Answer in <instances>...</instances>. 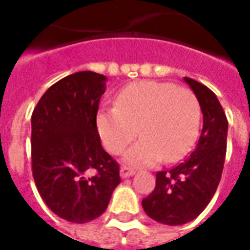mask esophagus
<instances>
[{"label":"esophagus","instance_id":"obj_1","mask_svg":"<svg viewBox=\"0 0 250 250\" xmlns=\"http://www.w3.org/2000/svg\"><path fill=\"white\" fill-rule=\"evenodd\" d=\"M135 174V171L132 170V168L130 167H122L120 168V177L122 178H128V177H131V175H134Z\"/></svg>","mask_w":250,"mask_h":250}]
</instances>
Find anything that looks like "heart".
Returning <instances> with one entry per match:
<instances>
[{
  "label": "heart",
  "mask_w": 250,
  "mask_h": 250,
  "mask_svg": "<svg viewBox=\"0 0 250 250\" xmlns=\"http://www.w3.org/2000/svg\"><path fill=\"white\" fill-rule=\"evenodd\" d=\"M199 123L198 99L188 88L151 80L122 88L114 108L96 115L99 135L111 154L125 151L136 134L142 136L125 155V162L135 167L184 158L198 138Z\"/></svg>",
  "instance_id": "b5f03b06"
}]
</instances>
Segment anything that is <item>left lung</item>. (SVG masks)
<instances>
[{
	"instance_id": "left-lung-1",
	"label": "left lung",
	"mask_w": 250,
	"mask_h": 250,
	"mask_svg": "<svg viewBox=\"0 0 250 250\" xmlns=\"http://www.w3.org/2000/svg\"><path fill=\"white\" fill-rule=\"evenodd\" d=\"M198 99L204 125L198 143L184 162L168 171H158L152 193L142 201L146 214L165 225H184L197 218L220 184L226 155L228 119L209 88L185 77Z\"/></svg>"
}]
</instances>
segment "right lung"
Segmentation results:
<instances>
[{"label":"right lung","mask_w":250,"mask_h":250,"mask_svg":"<svg viewBox=\"0 0 250 250\" xmlns=\"http://www.w3.org/2000/svg\"><path fill=\"white\" fill-rule=\"evenodd\" d=\"M105 82L96 72L72 73L48 88L32 114L37 190L55 214L75 224L103 214L120 184L119 165L104 151L96 127Z\"/></svg>","instance_id":"add662e5"}]
</instances>
